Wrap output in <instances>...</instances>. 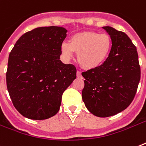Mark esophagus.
I'll return each instance as SVG.
<instances>
[{
  "label": "esophagus",
  "instance_id": "34e87169",
  "mask_svg": "<svg viewBox=\"0 0 146 146\" xmlns=\"http://www.w3.org/2000/svg\"><path fill=\"white\" fill-rule=\"evenodd\" d=\"M76 76L78 77V78H82V73H81L80 71H77V72H76Z\"/></svg>",
  "mask_w": 146,
  "mask_h": 146
}]
</instances>
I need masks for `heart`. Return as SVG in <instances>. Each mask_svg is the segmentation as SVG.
Listing matches in <instances>:
<instances>
[{"instance_id": "1", "label": "heart", "mask_w": 146, "mask_h": 146, "mask_svg": "<svg viewBox=\"0 0 146 146\" xmlns=\"http://www.w3.org/2000/svg\"><path fill=\"white\" fill-rule=\"evenodd\" d=\"M112 47L111 37L105 33L96 32H83L73 35L70 44L63 42L61 52L66 60L77 53L78 62L86 70H93L101 66L108 57Z\"/></svg>"}]
</instances>
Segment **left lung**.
Returning a JSON list of instances; mask_svg holds the SVG:
<instances>
[{
  "mask_svg": "<svg viewBox=\"0 0 146 146\" xmlns=\"http://www.w3.org/2000/svg\"><path fill=\"white\" fill-rule=\"evenodd\" d=\"M112 41L108 57L101 66L82 73V100L88 110L99 117L113 116L133 101L140 80L137 48L125 33L103 27Z\"/></svg>",
  "mask_w": 146,
  "mask_h": 146,
  "instance_id": "8db88e82",
  "label": "left lung"
}]
</instances>
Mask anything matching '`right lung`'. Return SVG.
Listing matches in <instances>:
<instances>
[{"instance_id": "add662e5", "label": "right lung", "mask_w": 146, "mask_h": 146, "mask_svg": "<svg viewBox=\"0 0 146 146\" xmlns=\"http://www.w3.org/2000/svg\"><path fill=\"white\" fill-rule=\"evenodd\" d=\"M67 30L38 27L24 33L11 50L7 86L13 105L24 117L42 120L59 111L64 91L76 78V68L60 60Z\"/></svg>"}]
</instances>
